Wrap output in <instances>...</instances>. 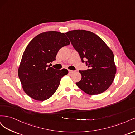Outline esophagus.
Masks as SVG:
<instances>
[{
	"mask_svg": "<svg viewBox=\"0 0 135 135\" xmlns=\"http://www.w3.org/2000/svg\"><path fill=\"white\" fill-rule=\"evenodd\" d=\"M75 71H73V70H69V73H70V74H71V73H74Z\"/></svg>",
	"mask_w": 135,
	"mask_h": 135,
	"instance_id": "obj_1",
	"label": "esophagus"
}]
</instances>
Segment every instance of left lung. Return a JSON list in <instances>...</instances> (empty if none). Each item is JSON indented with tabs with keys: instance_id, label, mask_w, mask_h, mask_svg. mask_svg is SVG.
Here are the masks:
<instances>
[{
	"instance_id": "left-lung-1",
	"label": "left lung",
	"mask_w": 135,
	"mask_h": 135,
	"mask_svg": "<svg viewBox=\"0 0 135 135\" xmlns=\"http://www.w3.org/2000/svg\"><path fill=\"white\" fill-rule=\"evenodd\" d=\"M73 46L79 53L82 62L88 69L79 70L81 79L76 84L90 95L105 92L115 78L117 68L112 51L99 36L84 30L66 32Z\"/></svg>"
}]
</instances>
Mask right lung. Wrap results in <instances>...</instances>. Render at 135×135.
<instances>
[{
    "label": "right lung",
    "mask_w": 135,
    "mask_h": 135,
    "mask_svg": "<svg viewBox=\"0 0 135 135\" xmlns=\"http://www.w3.org/2000/svg\"><path fill=\"white\" fill-rule=\"evenodd\" d=\"M70 44L64 33L51 31L42 32L32 39L24 51L18 70L22 87L27 95L35 100L44 101L57 89L62 78L68 74L50 67L58 51Z\"/></svg>",
    "instance_id": "add662e5"
}]
</instances>
